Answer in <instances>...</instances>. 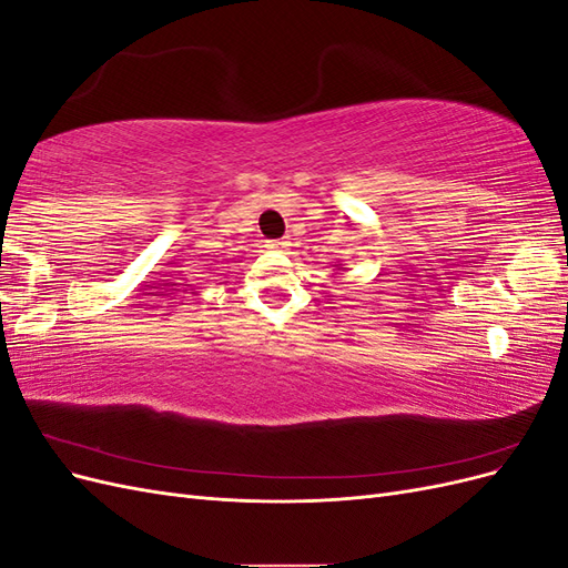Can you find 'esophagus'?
Segmentation results:
<instances>
[{
    "instance_id": "34e87169",
    "label": "esophagus",
    "mask_w": 568,
    "mask_h": 568,
    "mask_svg": "<svg viewBox=\"0 0 568 568\" xmlns=\"http://www.w3.org/2000/svg\"><path fill=\"white\" fill-rule=\"evenodd\" d=\"M286 246H288V242H284V239H274V242H267V248H274V251H282Z\"/></svg>"
}]
</instances>
